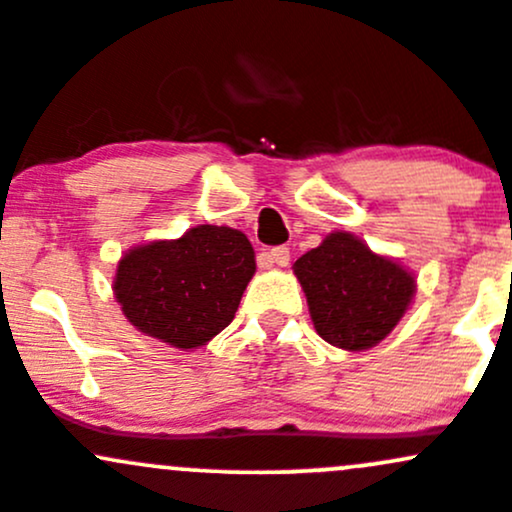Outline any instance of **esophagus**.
<instances>
[{
    "label": "esophagus",
    "instance_id": "1",
    "mask_svg": "<svg viewBox=\"0 0 512 512\" xmlns=\"http://www.w3.org/2000/svg\"><path fill=\"white\" fill-rule=\"evenodd\" d=\"M289 260H292V252H289V247L279 245L274 247V250H270L265 255V262L267 265H277V267H287Z\"/></svg>",
    "mask_w": 512,
    "mask_h": 512
}]
</instances>
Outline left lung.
I'll return each mask as SVG.
<instances>
[{"instance_id": "left-lung-1", "label": "left lung", "mask_w": 512, "mask_h": 512, "mask_svg": "<svg viewBox=\"0 0 512 512\" xmlns=\"http://www.w3.org/2000/svg\"><path fill=\"white\" fill-rule=\"evenodd\" d=\"M316 333L331 346L365 351L380 343L410 306L414 277L348 233H331L294 262Z\"/></svg>"}]
</instances>
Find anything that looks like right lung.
Returning <instances> with one entry per match:
<instances>
[{
	"label": "right lung",
	"instance_id": "add662e5",
	"mask_svg": "<svg viewBox=\"0 0 512 512\" xmlns=\"http://www.w3.org/2000/svg\"><path fill=\"white\" fill-rule=\"evenodd\" d=\"M252 274L255 252L240 230L198 225L179 240L129 250L117 265L115 297L132 326L186 351L235 319Z\"/></svg>",
	"mask_w": 512,
	"mask_h": 512
}]
</instances>
